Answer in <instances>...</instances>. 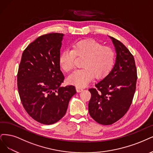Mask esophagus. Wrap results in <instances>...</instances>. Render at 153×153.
Segmentation results:
<instances>
[{"mask_svg": "<svg viewBox=\"0 0 153 153\" xmlns=\"http://www.w3.org/2000/svg\"><path fill=\"white\" fill-rule=\"evenodd\" d=\"M76 91H77V92L79 93V92H81V91H82V88H79V87H76Z\"/></svg>", "mask_w": 153, "mask_h": 153, "instance_id": "esophagus-1", "label": "esophagus"}]
</instances>
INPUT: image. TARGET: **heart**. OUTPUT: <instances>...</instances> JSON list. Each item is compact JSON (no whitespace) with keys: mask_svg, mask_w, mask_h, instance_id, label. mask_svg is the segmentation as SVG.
Masks as SVG:
<instances>
[{"mask_svg":"<svg viewBox=\"0 0 153 153\" xmlns=\"http://www.w3.org/2000/svg\"><path fill=\"white\" fill-rule=\"evenodd\" d=\"M76 57L84 58L83 69L72 73L67 81L77 87L86 86L94 76L97 79L105 77L112 70L115 62V52L109 47L93 39H84L76 42L72 50L67 49L61 53L59 64L65 72L72 71L75 66Z\"/></svg>","mask_w":153,"mask_h":153,"instance_id":"1","label":"heart"}]
</instances>
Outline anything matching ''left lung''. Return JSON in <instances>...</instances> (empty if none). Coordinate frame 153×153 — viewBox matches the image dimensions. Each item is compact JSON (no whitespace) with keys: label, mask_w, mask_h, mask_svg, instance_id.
Masks as SVG:
<instances>
[{"label":"left lung","mask_w":153,"mask_h":153,"mask_svg":"<svg viewBox=\"0 0 153 153\" xmlns=\"http://www.w3.org/2000/svg\"><path fill=\"white\" fill-rule=\"evenodd\" d=\"M117 53L115 65L103 79L89 89V115L102 125L120 120L131 105L136 88L137 69L134 56L122 42L110 36Z\"/></svg>","instance_id":"8db88e82"}]
</instances>
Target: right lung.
Here are the masks:
<instances>
[{
	"label": "right lung",
	"instance_id": "obj_1",
	"mask_svg": "<svg viewBox=\"0 0 153 153\" xmlns=\"http://www.w3.org/2000/svg\"><path fill=\"white\" fill-rule=\"evenodd\" d=\"M64 34L48 33L37 38L24 50L18 72L21 103L36 121L50 125L63 117L76 93L72 86L61 87L60 52Z\"/></svg>",
	"mask_w": 153,
	"mask_h": 153
}]
</instances>
